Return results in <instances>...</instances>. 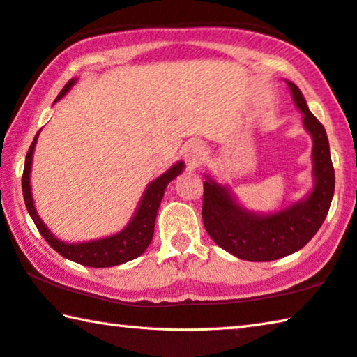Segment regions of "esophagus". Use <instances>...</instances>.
I'll return each mask as SVG.
<instances>
[{"label":"esophagus","instance_id":"34e87169","mask_svg":"<svg viewBox=\"0 0 357 357\" xmlns=\"http://www.w3.org/2000/svg\"><path fill=\"white\" fill-rule=\"evenodd\" d=\"M205 158V148L200 143H192L188 149H185V160L190 168H197Z\"/></svg>","mask_w":357,"mask_h":357}]
</instances>
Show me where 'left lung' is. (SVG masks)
<instances>
[{
	"label": "left lung",
	"instance_id": "8db88e82",
	"mask_svg": "<svg viewBox=\"0 0 357 357\" xmlns=\"http://www.w3.org/2000/svg\"><path fill=\"white\" fill-rule=\"evenodd\" d=\"M286 82L294 103L303 114V127L313 139L314 185L310 194L280 211L260 214L243 208L225 185L208 174L203 183L202 218L208 235L222 250L251 262H268L302 250L324 222L335 189L326 130L311 114L301 89L291 81Z\"/></svg>",
	"mask_w": 357,
	"mask_h": 357
}]
</instances>
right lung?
Returning a JSON list of instances; mask_svg holds the SVG:
<instances>
[{"label": "right lung", "instance_id": "1", "mask_svg": "<svg viewBox=\"0 0 357 357\" xmlns=\"http://www.w3.org/2000/svg\"><path fill=\"white\" fill-rule=\"evenodd\" d=\"M76 84V79H71L66 84L63 90L59 93L55 103L60 98H63L68 90ZM36 133L35 139L30 146V149L26 152L25 157V167H24V176H22V190H24V200L25 206L30 213L33 222L39 230V234L43 235V238L46 240L54 250L63 256L65 259H70L73 262H77L86 267L93 268H106V267H114V265L126 264L128 260L137 259L141 256L146 250H148L149 243L154 236V225L158 206L165 194V189L169 181L181 174L184 169V162H178L174 165L167 169L165 173L160 176L151 181L146 188L143 197H141L139 205L135 211L133 218L127 224V227L119 231L116 235L105 236V238L93 240V241H84V243H65L56 238L50 230L46 227V224L43 222L41 218L38 216L35 202H33L31 195V185H30V172H31V162H33V152H35V146L38 141Z\"/></svg>", "mask_w": 357, "mask_h": 357}]
</instances>
